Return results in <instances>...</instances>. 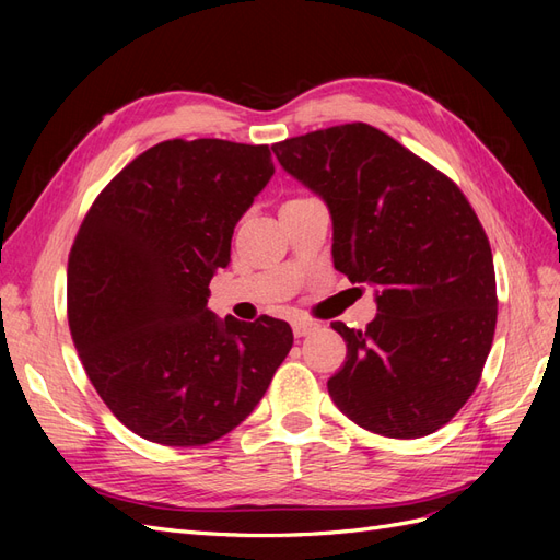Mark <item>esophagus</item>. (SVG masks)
Here are the masks:
<instances>
[{"label": "esophagus", "mask_w": 560, "mask_h": 560, "mask_svg": "<svg viewBox=\"0 0 560 560\" xmlns=\"http://www.w3.org/2000/svg\"><path fill=\"white\" fill-rule=\"evenodd\" d=\"M317 322H313V319H294V325H292V329H294V336H308V334H313V331H317Z\"/></svg>", "instance_id": "1"}]
</instances>
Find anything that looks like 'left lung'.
Returning a JSON list of instances; mask_svg holds the SVG:
<instances>
[{
  "mask_svg": "<svg viewBox=\"0 0 560 560\" xmlns=\"http://www.w3.org/2000/svg\"><path fill=\"white\" fill-rule=\"evenodd\" d=\"M280 165L327 202L334 266L376 287L366 329L331 322L346 364L334 404L360 428L418 439L444 428L479 385L493 346V252L457 184L369 124L273 144Z\"/></svg>",
  "mask_w": 560,
  "mask_h": 560,
  "instance_id": "8db88e82",
  "label": "left lung"
}]
</instances>
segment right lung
Returning <instances> with one entry per match:
<instances>
[{
	"label": "right lung",
	"mask_w": 560,
	"mask_h": 560,
	"mask_svg": "<svg viewBox=\"0 0 560 560\" xmlns=\"http://www.w3.org/2000/svg\"><path fill=\"white\" fill-rule=\"evenodd\" d=\"M276 165L268 144L165 140L91 206L67 264L79 360L128 430L202 446L254 411L292 350L282 319H219L208 284Z\"/></svg>",
	"instance_id": "1"
}]
</instances>
